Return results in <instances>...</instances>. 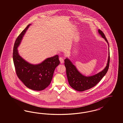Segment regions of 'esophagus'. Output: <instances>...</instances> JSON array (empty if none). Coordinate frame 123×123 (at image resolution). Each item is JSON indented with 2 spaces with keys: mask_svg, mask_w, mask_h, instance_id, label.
<instances>
[{
  "mask_svg": "<svg viewBox=\"0 0 123 123\" xmlns=\"http://www.w3.org/2000/svg\"><path fill=\"white\" fill-rule=\"evenodd\" d=\"M59 60H60V63L61 64H63L64 63V59H63V58H62V57H60L59 58Z\"/></svg>",
  "mask_w": 123,
  "mask_h": 123,
  "instance_id": "34e87169",
  "label": "esophagus"
}]
</instances>
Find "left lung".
Segmentation results:
<instances>
[{
  "label": "left lung",
  "instance_id": "8db88e82",
  "mask_svg": "<svg viewBox=\"0 0 123 123\" xmlns=\"http://www.w3.org/2000/svg\"><path fill=\"white\" fill-rule=\"evenodd\" d=\"M99 33L105 39L108 44V41L103 32L100 29ZM109 46V44H108ZM110 63V52L109 48V56L107 65L105 68L99 73L90 76H85L82 75L72 64L70 60H64V65L66 68V75L69 83L70 86L78 91H83L95 86L102 79L107 72Z\"/></svg>",
  "mask_w": 123,
  "mask_h": 123
}]
</instances>
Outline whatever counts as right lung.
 I'll return each mask as SVG.
<instances>
[{
	"label": "right lung",
	"mask_w": 123,
	"mask_h": 123,
	"mask_svg": "<svg viewBox=\"0 0 123 123\" xmlns=\"http://www.w3.org/2000/svg\"><path fill=\"white\" fill-rule=\"evenodd\" d=\"M29 24L18 35L15 42L13 59L17 75L24 85L31 89L41 91L50 84L56 67L60 64L59 56L46 59L41 64H30L22 59L18 53L17 48L24 34L29 27Z\"/></svg>",
	"instance_id": "add662e5"
}]
</instances>
